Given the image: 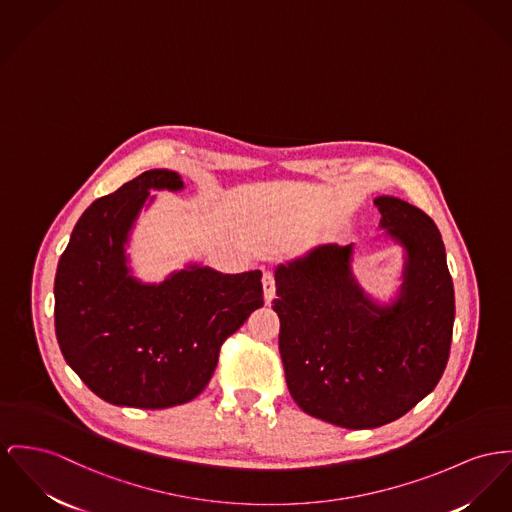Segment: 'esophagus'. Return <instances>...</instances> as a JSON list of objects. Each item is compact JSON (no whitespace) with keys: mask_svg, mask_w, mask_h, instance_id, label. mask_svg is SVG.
<instances>
[{"mask_svg":"<svg viewBox=\"0 0 512 512\" xmlns=\"http://www.w3.org/2000/svg\"><path fill=\"white\" fill-rule=\"evenodd\" d=\"M262 287H264L266 303H272L273 297H275V281H273L272 272L264 273V277H262Z\"/></svg>","mask_w":512,"mask_h":512,"instance_id":"esophagus-1","label":"esophagus"}]
</instances>
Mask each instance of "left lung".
<instances>
[{"label":"left lung","instance_id":"1","mask_svg":"<svg viewBox=\"0 0 512 512\" xmlns=\"http://www.w3.org/2000/svg\"><path fill=\"white\" fill-rule=\"evenodd\" d=\"M378 227L402 248L388 301L353 273L355 244H320L275 268L273 310L287 388L308 415L343 429L396 421L435 390L448 363L454 287L429 215L378 196Z\"/></svg>","mask_w":512,"mask_h":512}]
</instances>
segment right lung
<instances>
[{
    "label": "right lung",
    "instance_id": "right-lung-1",
    "mask_svg": "<svg viewBox=\"0 0 512 512\" xmlns=\"http://www.w3.org/2000/svg\"><path fill=\"white\" fill-rule=\"evenodd\" d=\"M182 192L178 172L151 169L79 217L54 281L56 338L69 367L104 402L163 409L194 400L221 343L264 305L262 272L188 262L163 281L137 277L130 242L151 192Z\"/></svg>",
    "mask_w": 512,
    "mask_h": 512
}]
</instances>
